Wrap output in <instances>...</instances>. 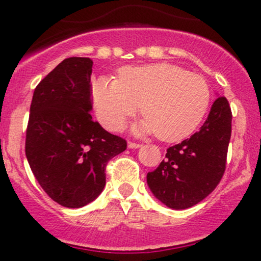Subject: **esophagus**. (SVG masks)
<instances>
[{"instance_id": "1", "label": "esophagus", "mask_w": 261, "mask_h": 261, "mask_svg": "<svg viewBox=\"0 0 261 261\" xmlns=\"http://www.w3.org/2000/svg\"><path fill=\"white\" fill-rule=\"evenodd\" d=\"M127 147L131 148V149H136V148H140L141 145L140 143H136V142H127Z\"/></svg>"}]
</instances>
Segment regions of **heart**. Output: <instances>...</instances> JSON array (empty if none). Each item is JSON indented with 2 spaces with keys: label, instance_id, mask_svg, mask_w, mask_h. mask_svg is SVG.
I'll list each match as a JSON object with an SVG mask.
<instances>
[{
  "label": "heart",
  "instance_id": "b5f03b06",
  "mask_svg": "<svg viewBox=\"0 0 261 261\" xmlns=\"http://www.w3.org/2000/svg\"><path fill=\"white\" fill-rule=\"evenodd\" d=\"M92 94L98 119L107 128L120 130L142 104L146 118L135 125L134 133H157L167 142L190 136L211 103L207 82L172 64L124 67L119 80L100 76L93 83Z\"/></svg>",
  "mask_w": 261,
  "mask_h": 261
}]
</instances>
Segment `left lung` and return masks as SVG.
I'll return each mask as SVG.
<instances>
[{
  "label": "left lung",
  "mask_w": 261,
  "mask_h": 261,
  "mask_svg": "<svg viewBox=\"0 0 261 261\" xmlns=\"http://www.w3.org/2000/svg\"><path fill=\"white\" fill-rule=\"evenodd\" d=\"M230 131L228 100L218 97L200 130L167 149L166 160L147 174L155 199L169 208L184 210L210 195L226 169Z\"/></svg>",
  "instance_id": "left-lung-1"
}]
</instances>
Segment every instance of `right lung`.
<instances>
[{
	"mask_svg": "<svg viewBox=\"0 0 261 261\" xmlns=\"http://www.w3.org/2000/svg\"><path fill=\"white\" fill-rule=\"evenodd\" d=\"M89 58H68L41 80L31 104L25 155L40 187L70 208L86 206L106 187V166L126 141L93 121Z\"/></svg>",
	"mask_w": 261,
	"mask_h": 261,
	"instance_id": "right-lung-1",
	"label": "right lung"
}]
</instances>
